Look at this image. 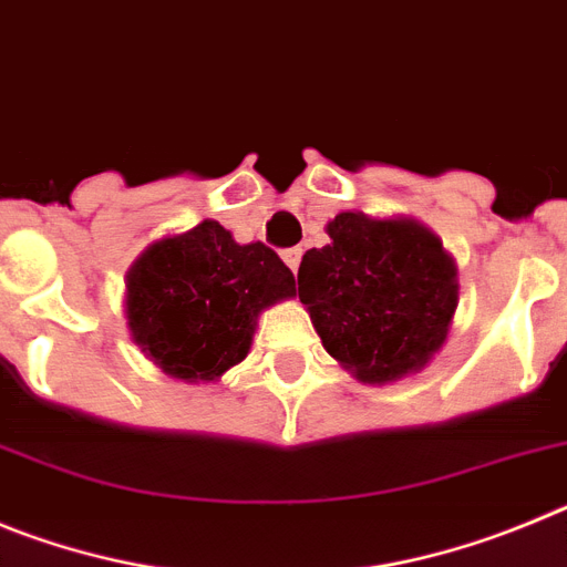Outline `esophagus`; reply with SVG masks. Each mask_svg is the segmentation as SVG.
Here are the masks:
<instances>
[{"instance_id": "1", "label": "esophagus", "mask_w": 567, "mask_h": 567, "mask_svg": "<svg viewBox=\"0 0 567 567\" xmlns=\"http://www.w3.org/2000/svg\"><path fill=\"white\" fill-rule=\"evenodd\" d=\"M282 259L290 271H296V268H299V262H302V248H285Z\"/></svg>"}]
</instances>
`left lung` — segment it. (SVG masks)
Segmentation results:
<instances>
[{
	"label": "left lung",
	"mask_w": 567,
	"mask_h": 567,
	"mask_svg": "<svg viewBox=\"0 0 567 567\" xmlns=\"http://www.w3.org/2000/svg\"><path fill=\"white\" fill-rule=\"evenodd\" d=\"M299 265V299L321 344L364 384L415 375L441 353L457 310V265L412 217L341 212Z\"/></svg>",
	"instance_id": "1"
}]
</instances>
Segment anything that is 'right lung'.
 <instances>
[{
    "label": "right lung",
    "instance_id": "right-lung-1",
    "mask_svg": "<svg viewBox=\"0 0 567 567\" xmlns=\"http://www.w3.org/2000/svg\"><path fill=\"white\" fill-rule=\"evenodd\" d=\"M296 296L288 265L262 243L239 246L217 220L155 239L126 271L132 341L169 379L220 381L246 359L262 310Z\"/></svg>",
    "mask_w": 567,
    "mask_h": 567
}]
</instances>
